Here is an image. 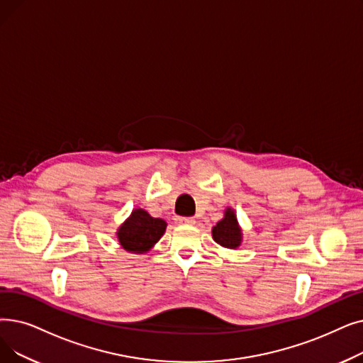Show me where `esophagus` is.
Wrapping results in <instances>:
<instances>
[{
    "label": "esophagus",
    "mask_w": 363,
    "mask_h": 363,
    "mask_svg": "<svg viewBox=\"0 0 363 363\" xmlns=\"http://www.w3.org/2000/svg\"><path fill=\"white\" fill-rule=\"evenodd\" d=\"M178 224H184V225H193L196 223L194 218H185V216H178L177 218Z\"/></svg>",
    "instance_id": "esophagus-1"
}]
</instances>
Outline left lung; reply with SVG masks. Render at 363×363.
Segmentation results:
<instances>
[{
    "instance_id": "obj_1",
    "label": "left lung",
    "mask_w": 363,
    "mask_h": 363,
    "mask_svg": "<svg viewBox=\"0 0 363 363\" xmlns=\"http://www.w3.org/2000/svg\"><path fill=\"white\" fill-rule=\"evenodd\" d=\"M212 239L227 249H238L243 242V231L234 209L225 208L224 218L212 227Z\"/></svg>"
}]
</instances>
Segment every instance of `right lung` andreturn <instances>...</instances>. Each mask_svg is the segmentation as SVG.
<instances>
[{
    "mask_svg": "<svg viewBox=\"0 0 363 363\" xmlns=\"http://www.w3.org/2000/svg\"><path fill=\"white\" fill-rule=\"evenodd\" d=\"M167 223L162 218L151 216L145 209H133L129 218L117 228L120 246L130 254L143 255L162 239Z\"/></svg>",
    "mask_w": 363,
    "mask_h": 363,
    "instance_id": "1",
    "label": "right lung"
}]
</instances>
